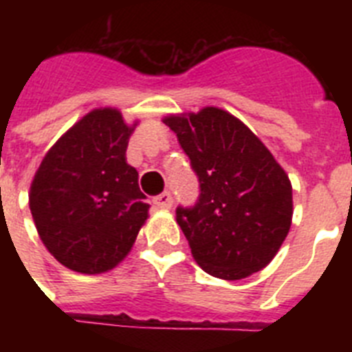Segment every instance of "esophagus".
<instances>
[{
    "instance_id": "1",
    "label": "esophagus",
    "mask_w": 352,
    "mask_h": 352,
    "mask_svg": "<svg viewBox=\"0 0 352 352\" xmlns=\"http://www.w3.org/2000/svg\"><path fill=\"white\" fill-rule=\"evenodd\" d=\"M155 206L160 208V210H170L173 208V197H170L169 192H164L158 197H155Z\"/></svg>"
}]
</instances>
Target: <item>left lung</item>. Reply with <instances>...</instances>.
I'll return each instance as SVG.
<instances>
[{
  "instance_id": "obj_1",
  "label": "left lung",
  "mask_w": 352,
  "mask_h": 352,
  "mask_svg": "<svg viewBox=\"0 0 352 352\" xmlns=\"http://www.w3.org/2000/svg\"><path fill=\"white\" fill-rule=\"evenodd\" d=\"M201 183L194 208H178L176 222L192 257L211 276L241 280L266 268L292 222L287 173L243 121L223 109L169 114Z\"/></svg>"
}]
</instances>
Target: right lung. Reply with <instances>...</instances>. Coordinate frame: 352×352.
<instances>
[{
    "mask_svg": "<svg viewBox=\"0 0 352 352\" xmlns=\"http://www.w3.org/2000/svg\"><path fill=\"white\" fill-rule=\"evenodd\" d=\"M139 121L120 109L84 114L51 146L30 186V210L42 243L65 268L98 275L129 256L149 204L126 146Z\"/></svg>",
    "mask_w": 352,
    "mask_h": 352,
    "instance_id": "1",
    "label": "right lung"
}]
</instances>
